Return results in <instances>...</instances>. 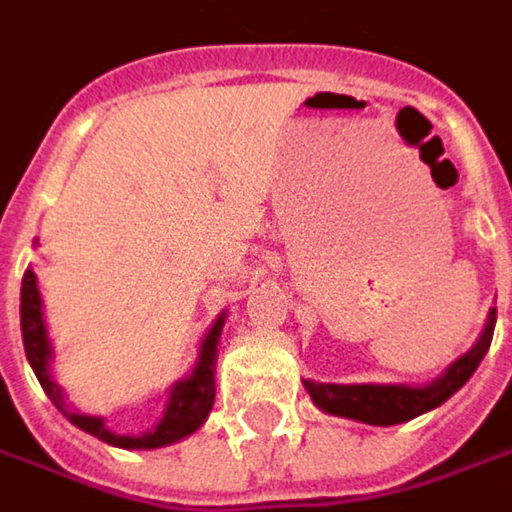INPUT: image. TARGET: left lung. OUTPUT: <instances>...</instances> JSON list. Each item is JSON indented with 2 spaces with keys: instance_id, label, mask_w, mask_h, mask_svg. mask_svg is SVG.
Returning <instances> with one entry per match:
<instances>
[{
  "instance_id": "obj_1",
  "label": "left lung",
  "mask_w": 512,
  "mask_h": 512,
  "mask_svg": "<svg viewBox=\"0 0 512 512\" xmlns=\"http://www.w3.org/2000/svg\"><path fill=\"white\" fill-rule=\"evenodd\" d=\"M493 330H496V310H490L487 327L481 333V339L466 350L458 362L449 365V371L435 379L426 388H408V385H330V382H304L313 403L327 414L336 417H350L359 423H371V426H397L406 423L411 417L432 411L440 403H446L469 376L475 374V368L481 365L484 353L490 350L493 342Z\"/></svg>"
}]
</instances>
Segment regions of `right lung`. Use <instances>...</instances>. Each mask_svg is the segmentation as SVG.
<instances>
[{
	"mask_svg": "<svg viewBox=\"0 0 512 512\" xmlns=\"http://www.w3.org/2000/svg\"><path fill=\"white\" fill-rule=\"evenodd\" d=\"M19 301H22L19 304V316H22V345H25V356H28L34 374L40 379L43 391L48 394V400L60 408L75 423L77 429L95 435L98 440L109 443V446H121V449H156V446L173 443L179 437H188L205 423L208 411L214 406V359H217V342H220V333H223V316L208 330L194 374L188 376V379H182L179 385H173L162 423L153 432H147V435L124 437L109 432L101 417L66 411L63 388L48 374L51 347H48L46 324H43V301H40V289H37V275L31 269H25V275H22V298Z\"/></svg>",
	"mask_w": 512,
	"mask_h": 512,
	"instance_id": "1",
	"label": "right lung"
}]
</instances>
